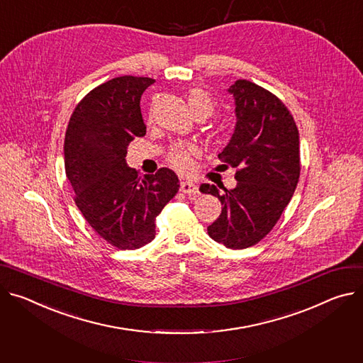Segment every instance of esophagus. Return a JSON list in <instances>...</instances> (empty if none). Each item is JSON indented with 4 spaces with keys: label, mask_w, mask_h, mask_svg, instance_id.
Masks as SVG:
<instances>
[{
    "label": "esophagus",
    "mask_w": 363,
    "mask_h": 363,
    "mask_svg": "<svg viewBox=\"0 0 363 363\" xmlns=\"http://www.w3.org/2000/svg\"><path fill=\"white\" fill-rule=\"evenodd\" d=\"M181 192H184V194H186V195H189L191 199H195L196 195L200 194V191H199V186H196L195 184H192V182H189V181H182L181 182Z\"/></svg>",
    "instance_id": "esophagus-1"
}]
</instances>
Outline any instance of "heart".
Segmentation results:
<instances>
[{"label": "heart", "instance_id": "1", "mask_svg": "<svg viewBox=\"0 0 363 363\" xmlns=\"http://www.w3.org/2000/svg\"><path fill=\"white\" fill-rule=\"evenodd\" d=\"M188 104L189 108L195 116H206L210 117L213 116L216 110V104L213 98L201 88H192L188 95ZM195 155V149L192 146H185V145H178L172 147L169 152V162L172 167L181 172H186L192 167V157Z\"/></svg>", "mask_w": 363, "mask_h": 363}]
</instances>
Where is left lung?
Returning a JSON list of instances; mask_svg holds the SVG:
<instances>
[{"mask_svg": "<svg viewBox=\"0 0 363 363\" xmlns=\"http://www.w3.org/2000/svg\"><path fill=\"white\" fill-rule=\"evenodd\" d=\"M227 92L236 124L218 159L220 167L238 169V184L230 191L220 186L224 194L210 184L200 191L223 206L208 236L228 249H246L271 232L291 201L300 178V136L288 108L265 88L239 79Z\"/></svg>", "mask_w": 363, "mask_h": 363, "instance_id": "1", "label": "left lung"}]
</instances>
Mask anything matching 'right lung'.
Listing matches in <instances>:
<instances>
[{
  "mask_svg": "<svg viewBox=\"0 0 363 363\" xmlns=\"http://www.w3.org/2000/svg\"><path fill=\"white\" fill-rule=\"evenodd\" d=\"M152 78L118 77L96 86L77 106L65 135V171L88 224L118 249L155 239V220L179 189L177 174L130 169L127 146L146 135L140 98Z\"/></svg>",
  "mask_w": 363,
  "mask_h": 363,
  "instance_id": "right-lung-1",
  "label": "right lung"
}]
</instances>
